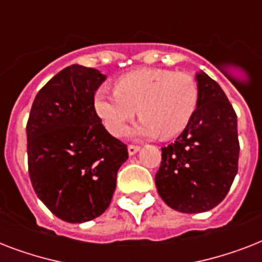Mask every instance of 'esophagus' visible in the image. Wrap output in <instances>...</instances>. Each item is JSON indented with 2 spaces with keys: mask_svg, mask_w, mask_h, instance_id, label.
<instances>
[{
  "mask_svg": "<svg viewBox=\"0 0 262 262\" xmlns=\"http://www.w3.org/2000/svg\"><path fill=\"white\" fill-rule=\"evenodd\" d=\"M139 151H140L139 145H133V144H130V145L127 147V152H129V155H135V154H137Z\"/></svg>",
  "mask_w": 262,
  "mask_h": 262,
  "instance_id": "obj_1",
  "label": "esophagus"
}]
</instances>
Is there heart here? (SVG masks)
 I'll list each match as a JSON object with an SVG mask.
<instances>
[{
  "instance_id": "b5f03b06",
  "label": "heart",
  "mask_w": 262,
  "mask_h": 262,
  "mask_svg": "<svg viewBox=\"0 0 262 262\" xmlns=\"http://www.w3.org/2000/svg\"><path fill=\"white\" fill-rule=\"evenodd\" d=\"M114 90H98L92 98L95 114L113 136L139 113L141 121L129 136L172 139L186 129L199 103L197 81L167 69L129 72L115 80Z\"/></svg>"
}]
</instances>
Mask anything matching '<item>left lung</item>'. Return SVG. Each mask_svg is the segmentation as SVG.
<instances>
[{
	"mask_svg": "<svg viewBox=\"0 0 262 262\" xmlns=\"http://www.w3.org/2000/svg\"><path fill=\"white\" fill-rule=\"evenodd\" d=\"M199 103L175 143L162 148L158 193L183 213L207 212L227 195L238 172L236 114L220 85L207 73L195 75Z\"/></svg>",
	"mask_w": 262,
	"mask_h": 262,
	"instance_id": "8db88e82",
	"label": "left lung"
}]
</instances>
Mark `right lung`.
Listing matches in <instances>:
<instances>
[{"instance_id": "add662e5", "label": "right lung", "mask_w": 262, "mask_h": 262, "mask_svg": "<svg viewBox=\"0 0 262 262\" xmlns=\"http://www.w3.org/2000/svg\"><path fill=\"white\" fill-rule=\"evenodd\" d=\"M106 76L72 65L39 91L27 122L31 183L39 200L68 223L98 217L111 203L127 147L104 129L92 98Z\"/></svg>"}]
</instances>
